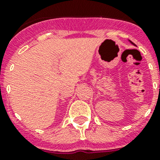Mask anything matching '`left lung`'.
<instances>
[{
	"label": "left lung",
	"mask_w": 160,
	"mask_h": 160,
	"mask_svg": "<svg viewBox=\"0 0 160 160\" xmlns=\"http://www.w3.org/2000/svg\"><path fill=\"white\" fill-rule=\"evenodd\" d=\"M130 42H131V41H130ZM131 42V43H132V44H133V45H135V44L133 43V42Z\"/></svg>",
	"instance_id": "obj_1"
}]
</instances>
